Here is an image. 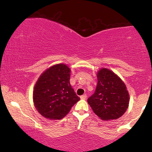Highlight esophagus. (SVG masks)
<instances>
[{"label":"esophagus","instance_id":"34e87169","mask_svg":"<svg viewBox=\"0 0 152 152\" xmlns=\"http://www.w3.org/2000/svg\"><path fill=\"white\" fill-rule=\"evenodd\" d=\"M86 97H87L86 95L84 94V95H82V96H80V99H86Z\"/></svg>","mask_w":152,"mask_h":152}]
</instances>
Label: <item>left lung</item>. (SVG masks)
<instances>
[{"mask_svg":"<svg viewBox=\"0 0 152 152\" xmlns=\"http://www.w3.org/2000/svg\"><path fill=\"white\" fill-rule=\"evenodd\" d=\"M94 93L88 99L93 112L103 121L119 119L129 103V94L125 84L117 74L107 68L97 72Z\"/></svg>","mask_w":152,"mask_h":152,"instance_id":"left-lung-1","label":"left lung"}]
</instances>
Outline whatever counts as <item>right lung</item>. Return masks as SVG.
<instances>
[{
    "mask_svg": "<svg viewBox=\"0 0 152 152\" xmlns=\"http://www.w3.org/2000/svg\"><path fill=\"white\" fill-rule=\"evenodd\" d=\"M70 69L64 64L51 66L41 74L33 92L34 106L51 120L64 118L80 101L70 83Z\"/></svg>",
    "mask_w": 152,
    "mask_h": 152,
    "instance_id": "right-lung-1",
    "label": "right lung"
}]
</instances>
